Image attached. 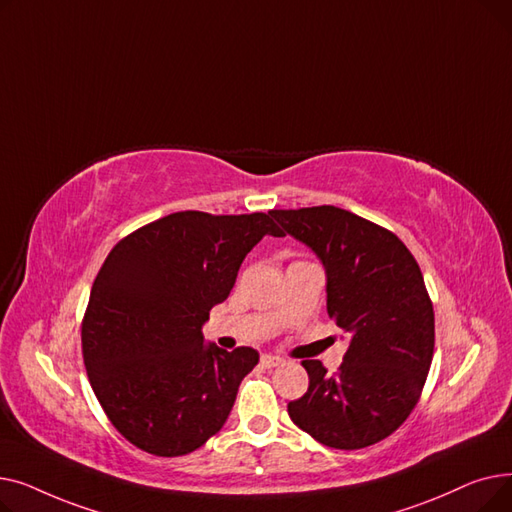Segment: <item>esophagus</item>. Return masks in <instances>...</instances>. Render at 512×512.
Masks as SVG:
<instances>
[{
    "label": "esophagus",
    "mask_w": 512,
    "mask_h": 512,
    "mask_svg": "<svg viewBox=\"0 0 512 512\" xmlns=\"http://www.w3.org/2000/svg\"><path fill=\"white\" fill-rule=\"evenodd\" d=\"M282 363H284V359H280V357H276V355H261V365H263L265 369L278 367V365H282Z\"/></svg>",
    "instance_id": "1"
}]
</instances>
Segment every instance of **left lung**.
Instances as JSON below:
<instances>
[{
    "mask_svg": "<svg viewBox=\"0 0 512 512\" xmlns=\"http://www.w3.org/2000/svg\"><path fill=\"white\" fill-rule=\"evenodd\" d=\"M272 218L326 267L328 315L351 336L334 375L303 361L309 388L288 415L324 446L357 450L407 421L434 357V307L394 232L334 207L274 209Z\"/></svg>",
    "mask_w": 512,
    "mask_h": 512,
    "instance_id": "obj_1",
    "label": "left lung"
}]
</instances>
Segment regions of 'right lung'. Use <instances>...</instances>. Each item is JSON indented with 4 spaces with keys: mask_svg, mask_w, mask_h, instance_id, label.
Wrapping results in <instances>:
<instances>
[{
    "mask_svg": "<svg viewBox=\"0 0 512 512\" xmlns=\"http://www.w3.org/2000/svg\"><path fill=\"white\" fill-rule=\"evenodd\" d=\"M270 213L178 211L124 236L103 261L83 317V359L107 419L137 448L182 456L226 423L255 348L203 344Z\"/></svg>",
    "mask_w": 512,
    "mask_h": 512,
    "instance_id": "right-lung-1",
    "label": "right lung"
}]
</instances>
